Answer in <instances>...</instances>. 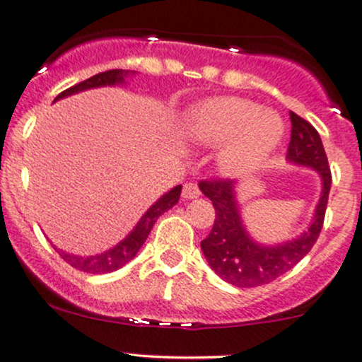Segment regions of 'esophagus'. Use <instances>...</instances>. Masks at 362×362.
Masks as SVG:
<instances>
[{
	"label": "esophagus",
	"mask_w": 362,
	"mask_h": 362,
	"mask_svg": "<svg viewBox=\"0 0 362 362\" xmlns=\"http://www.w3.org/2000/svg\"><path fill=\"white\" fill-rule=\"evenodd\" d=\"M182 196H184L185 199H196V197L201 196V191H199V187H197V184H192V182H189V184L184 185Z\"/></svg>",
	"instance_id": "obj_1"
}]
</instances>
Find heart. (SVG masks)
I'll list each match as a JSON object with an SVG mask.
<instances>
[{
	"mask_svg": "<svg viewBox=\"0 0 362 362\" xmlns=\"http://www.w3.org/2000/svg\"><path fill=\"white\" fill-rule=\"evenodd\" d=\"M189 136L206 146H223L220 163L230 173L257 170L283 136V123L274 112L238 97L204 100L187 117Z\"/></svg>",
	"mask_w": 362,
	"mask_h": 362,
	"instance_id": "obj_1",
	"label": "heart"
}]
</instances>
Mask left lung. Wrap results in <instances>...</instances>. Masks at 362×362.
<instances>
[{
	"instance_id": "left-lung-1",
	"label": "left lung",
	"mask_w": 362,
	"mask_h": 362,
	"mask_svg": "<svg viewBox=\"0 0 362 362\" xmlns=\"http://www.w3.org/2000/svg\"><path fill=\"white\" fill-rule=\"evenodd\" d=\"M290 119L291 140L288 146V161L315 170L322 180V191L314 218L302 235L281 245H258L243 226L234 180L215 178L199 182L201 192L211 199L215 208V222L208 238L201 241V250L213 271L232 286H262L283 276L309 253L322 229L332 187L328 158L321 136L309 121L295 112H290Z\"/></svg>"
}]
</instances>
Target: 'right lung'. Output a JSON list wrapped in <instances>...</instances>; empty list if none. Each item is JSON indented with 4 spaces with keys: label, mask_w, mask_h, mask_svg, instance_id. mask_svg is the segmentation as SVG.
<instances>
[{
    "label": "right lung",
    "mask_w": 362,
    "mask_h": 362,
    "mask_svg": "<svg viewBox=\"0 0 362 362\" xmlns=\"http://www.w3.org/2000/svg\"><path fill=\"white\" fill-rule=\"evenodd\" d=\"M136 74L135 71H124V69H112L105 72H98V74L91 76V78L85 79V81L78 83V85L71 86V88L64 90L62 93L57 95L55 100L64 97H69V95L78 93V91L90 90V88H98V86H114V85H123L124 79L130 78V76ZM182 185H177L171 191L163 194L154 204L144 213L142 218L139 220V223L135 226L130 234L123 239L121 243H117L116 246L111 250L104 251L100 255H93V257H78V255L66 253L62 250L59 251L60 257L71 265V267L78 269V271L88 272V274H107L112 271H117V269L123 267L124 264L135 258V255L139 253V250L142 248V245L146 243L147 235L151 234V229L154 227L156 220L163 215L165 211H168L170 208H173L175 204L180 199Z\"/></svg>",
    "instance_id": "add662e5"
}]
</instances>
